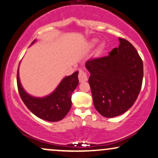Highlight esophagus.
Returning a JSON list of instances; mask_svg holds the SVG:
<instances>
[{
  "label": "esophagus",
  "instance_id": "esophagus-1",
  "mask_svg": "<svg viewBox=\"0 0 158 158\" xmlns=\"http://www.w3.org/2000/svg\"><path fill=\"white\" fill-rule=\"evenodd\" d=\"M78 77H79V80L80 82H82V81H85L87 80V77L86 73L83 71H81V70L79 71V76H78Z\"/></svg>",
  "mask_w": 158,
  "mask_h": 158
}]
</instances>
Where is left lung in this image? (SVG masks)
Here are the masks:
<instances>
[{
	"label": "left lung",
	"mask_w": 158,
	"mask_h": 158,
	"mask_svg": "<svg viewBox=\"0 0 158 158\" xmlns=\"http://www.w3.org/2000/svg\"><path fill=\"white\" fill-rule=\"evenodd\" d=\"M118 48L109 55L93 58L85 63L90 73L94 107L106 118L120 115L133 105L141 89L143 61L129 41L119 37Z\"/></svg>",
	"instance_id": "left-lung-1"
}]
</instances>
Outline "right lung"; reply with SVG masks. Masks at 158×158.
Here are the masks:
<instances>
[{"label": "right lung", "mask_w": 158, "mask_h": 158, "mask_svg": "<svg viewBox=\"0 0 158 158\" xmlns=\"http://www.w3.org/2000/svg\"><path fill=\"white\" fill-rule=\"evenodd\" d=\"M35 40L32 42L35 43ZM78 73L64 77L56 89L44 98H35L26 94L20 85L18 69L17 84L20 98L28 109L36 116L48 121H58L63 119L71 107V94L79 84Z\"/></svg>", "instance_id": "right-lung-1"}]
</instances>
